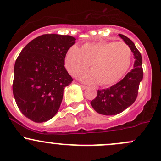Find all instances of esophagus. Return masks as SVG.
<instances>
[{
	"instance_id": "obj_1",
	"label": "esophagus",
	"mask_w": 161,
	"mask_h": 161,
	"mask_svg": "<svg viewBox=\"0 0 161 161\" xmlns=\"http://www.w3.org/2000/svg\"><path fill=\"white\" fill-rule=\"evenodd\" d=\"M79 85H80V87L82 88L83 90H87V86H85V85H83V84H79Z\"/></svg>"
}]
</instances>
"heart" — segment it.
<instances>
[{
  "label": "heart",
  "instance_id": "b5f03b06",
  "mask_svg": "<svg viewBox=\"0 0 161 161\" xmlns=\"http://www.w3.org/2000/svg\"><path fill=\"white\" fill-rule=\"evenodd\" d=\"M132 53L127 44L114 41H101L84 44L79 50L72 47L67 51L64 63L72 76H78L91 67V71L80 76L87 84L99 83L110 86L125 75L131 64Z\"/></svg>",
  "mask_w": 161,
  "mask_h": 161
}]
</instances>
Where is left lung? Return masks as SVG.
<instances>
[{
    "instance_id": "left-lung-1",
    "label": "left lung",
    "mask_w": 161,
    "mask_h": 161,
    "mask_svg": "<svg viewBox=\"0 0 161 161\" xmlns=\"http://www.w3.org/2000/svg\"><path fill=\"white\" fill-rule=\"evenodd\" d=\"M130 48L134 55V68L118 83L107 89L98 90L97 95L91 101L96 112L103 115L111 116L121 113L136 101L138 89L143 79L142 57L130 39L119 34Z\"/></svg>"
}]
</instances>
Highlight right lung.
Returning <instances> with one entry per match:
<instances>
[{"label": "right lung", "instance_id": "right-lung-1", "mask_svg": "<svg viewBox=\"0 0 161 161\" xmlns=\"http://www.w3.org/2000/svg\"><path fill=\"white\" fill-rule=\"evenodd\" d=\"M75 41L69 35L43 34L29 42L17 58L14 97L19 110L32 121H47L59 110L64 90L73 81L64 59Z\"/></svg>", "mask_w": 161, "mask_h": 161}]
</instances>
